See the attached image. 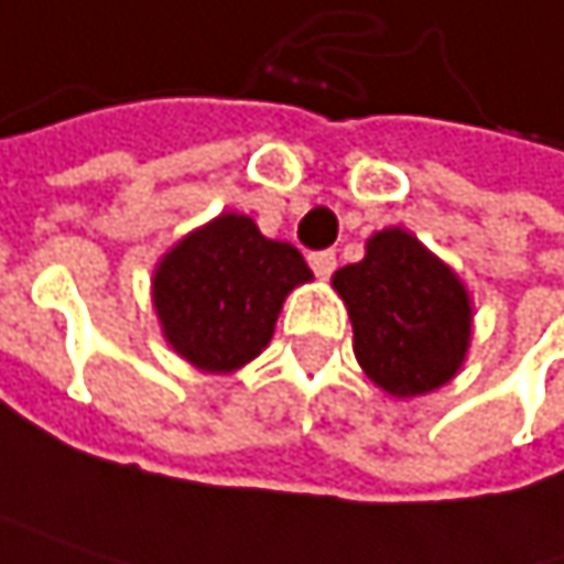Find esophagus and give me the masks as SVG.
Returning <instances> with one entry per match:
<instances>
[{
    "label": "esophagus",
    "instance_id": "obj_1",
    "mask_svg": "<svg viewBox=\"0 0 564 564\" xmlns=\"http://www.w3.org/2000/svg\"><path fill=\"white\" fill-rule=\"evenodd\" d=\"M307 265L314 269L317 279H327V275L337 269V257H334V250H317V253L307 257Z\"/></svg>",
    "mask_w": 564,
    "mask_h": 564
}]
</instances>
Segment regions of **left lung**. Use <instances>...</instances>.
I'll return each instance as SVG.
<instances>
[{
    "label": "left lung",
    "mask_w": 564,
    "mask_h": 564,
    "mask_svg": "<svg viewBox=\"0 0 564 564\" xmlns=\"http://www.w3.org/2000/svg\"><path fill=\"white\" fill-rule=\"evenodd\" d=\"M343 295L356 359L372 382L398 398L446 384L463 366L471 304L449 265L391 227L369 240L366 260L334 275Z\"/></svg>",
    "instance_id": "obj_1"
}]
</instances>
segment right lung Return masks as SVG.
<instances>
[{
    "label": "right lung",
    "mask_w": 564,
    "mask_h": 564,
    "mask_svg": "<svg viewBox=\"0 0 564 564\" xmlns=\"http://www.w3.org/2000/svg\"><path fill=\"white\" fill-rule=\"evenodd\" d=\"M311 279L302 253L265 240L243 215L188 234L153 275L166 340L205 372H230L260 356L285 295Z\"/></svg>",
    "instance_id": "1"
}]
</instances>
